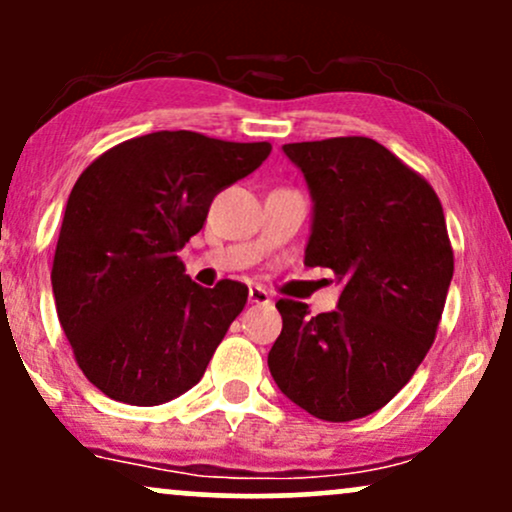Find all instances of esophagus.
Here are the masks:
<instances>
[{"instance_id": "34e87169", "label": "esophagus", "mask_w": 512, "mask_h": 512, "mask_svg": "<svg viewBox=\"0 0 512 512\" xmlns=\"http://www.w3.org/2000/svg\"><path fill=\"white\" fill-rule=\"evenodd\" d=\"M248 298H250V303H257V305H267L269 301H272V298H269V291H264L262 286H250Z\"/></svg>"}]
</instances>
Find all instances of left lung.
<instances>
[{"mask_svg": "<svg viewBox=\"0 0 512 512\" xmlns=\"http://www.w3.org/2000/svg\"><path fill=\"white\" fill-rule=\"evenodd\" d=\"M315 202L308 267L344 281L339 310L310 317L281 298L269 370L322 421L383 409L421 366L448 298L455 255L443 204L424 175L368 137L284 144Z\"/></svg>", "mask_w": 512, "mask_h": 512, "instance_id": "left-lung-1", "label": "left lung"}]
</instances>
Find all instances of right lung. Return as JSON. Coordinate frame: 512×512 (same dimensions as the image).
<instances>
[{
  "instance_id": "obj_1",
  "label": "right lung",
  "mask_w": 512,
  "mask_h": 512,
  "mask_svg": "<svg viewBox=\"0 0 512 512\" xmlns=\"http://www.w3.org/2000/svg\"><path fill=\"white\" fill-rule=\"evenodd\" d=\"M269 142L154 132L113 146L76 180L52 260L57 317L88 383L154 407L199 383L248 303V286L202 289L182 245L211 199L260 168Z\"/></svg>"
}]
</instances>
